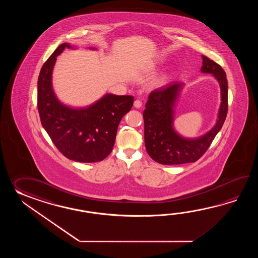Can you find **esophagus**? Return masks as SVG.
I'll list each match as a JSON object with an SVG mask.
<instances>
[{
    "label": "esophagus",
    "instance_id": "esophagus-1",
    "mask_svg": "<svg viewBox=\"0 0 258 258\" xmlns=\"http://www.w3.org/2000/svg\"><path fill=\"white\" fill-rule=\"evenodd\" d=\"M134 106H135V108L139 109V108L142 107V102H141L139 99H137V100H135V102H134Z\"/></svg>",
    "mask_w": 258,
    "mask_h": 258
}]
</instances>
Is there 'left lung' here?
<instances>
[{"instance_id": "obj_1", "label": "left lung", "mask_w": 258, "mask_h": 258, "mask_svg": "<svg viewBox=\"0 0 258 258\" xmlns=\"http://www.w3.org/2000/svg\"><path fill=\"white\" fill-rule=\"evenodd\" d=\"M201 72L212 74L219 81L221 103L214 127L198 138H184L173 128L174 106L183 84L171 82L155 89L148 96L143 112L145 124V145L148 155L160 164L178 165L196 162L208 150L224 123L228 112V82L221 66L202 55Z\"/></svg>"}]
</instances>
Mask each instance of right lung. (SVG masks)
<instances>
[{
    "label": "right lung",
    "mask_w": 258,
    "mask_h": 258,
    "mask_svg": "<svg viewBox=\"0 0 258 258\" xmlns=\"http://www.w3.org/2000/svg\"><path fill=\"white\" fill-rule=\"evenodd\" d=\"M60 44L45 61L38 79V109L40 121L55 147L67 159L77 162H98L110 155L121 118L131 110L133 96L106 94L94 104L75 109L55 96L51 75ZM94 49V48H91Z\"/></svg>",
    "instance_id": "1"
}]
</instances>
